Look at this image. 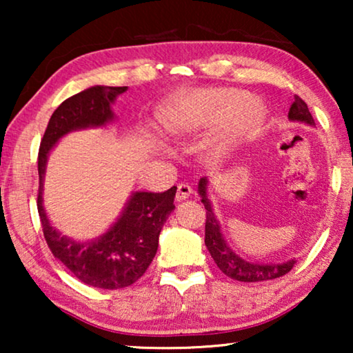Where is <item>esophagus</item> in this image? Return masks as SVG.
<instances>
[{"instance_id":"34e87169","label":"esophagus","mask_w":353,"mask_h":353,"mask_svg":"<svg viewBox=\"0 0 353 353\" xmlns=\"http://www.w3.org/2000/svg\"><path fill=\"white\" fill-rule=\"evenodd\" d=\"M191 194H192V188L190 185H185V183H181V185L178 186V191H176V201L178 202L186 201Z\"/></svg>"}]
</instances>
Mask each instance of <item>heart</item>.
I'll list each match as a JSON object with an SVG mask.
<instances>
[{
	"label": "heart",
	"instance_id": "obj_1",
	"mask_svg": "<svg viewBox=\"0 0 353 353\" xmlns=\"http://www.w3.org/2000/svg\"><path fill=\"white\" fill-rule=\"evenodd\" d=\"M159 120L170 137L199 133L220 125L207 139L205 152L212 161H221L262 127L265 108L238 90H194L167 105Z\"/></svg>",
	"mask_w": 353,
	"mask_h": 353
}]
</instances>
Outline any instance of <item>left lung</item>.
<instances>
[{"mask_svg": "<svg viewBox=\"0 0 353 353\" xmlns=\"http://www.w3.org/2000/svg\"><path fill=\"white\" fill-rule=\"evenodd\" d=\"M289 120L292 122H301L315 127V120H313L310 110H308L307 104L296 96L294 103L289 109L288 114ZM207 186H209V180L207 178H201L199 185H197V191L202 197V204L205 207V245L209 249L212 259L215 260L216 267L223 272L226 276L236 279V281L244 283H259L267 281V279H274L289 273L296 263V259L284 260L279 263H257L249 262L239 254H236L233 249L226 243L223 233H221V225L216 220L214 214V207L209 199V192H207Z\"/></svg>", "mask_w": 353, "mask_h": 353, "instance_id": "left-lung-1", "label": "left lung"}]
</instances>
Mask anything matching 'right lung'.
Returning a JSON list of instances; mask_svg holds the SVG:
<instances>
[{
    "label": "right lung",
    "instance_id": "1",
    "mask_svg": "<svg viewBox=\"0 0 353 353\" xmlns=\"http://www.w3.org/2000/svg\"><path fill=\"white\" fill-rule=\"evenodd\" d=\"M127 86L94 85L65 99L48 122L38 152V214L51 252L81 283L99 289L132 286L143 276L157 252L159 234L175 209L176 186L163 192L133 191L119 219L98 238L79 241L62 234L48 219L43 185L48 157L61 138L70 132L103 128L112 123V104Z\"/></svg>",
    "mask_w": 353,
    "mask_h": 353
}]
</instances>
